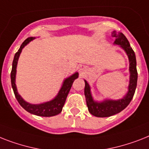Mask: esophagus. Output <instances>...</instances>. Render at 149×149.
I'll use <instances>...</instances> for the list:
<instances>
[{
  "label": "esophagus",
  "instance_id": "1",
  "mask_svg": "<svg viewBox=\"0 0 149 149\" xmlns=\"http://www.w3.org/2000/svg\"><path fill=\"white\" fill-rule=\"evenodd\" d=\"M86 69L85 66H79V72H81V73H83L84 72H86Z\"/></svg>",
  "mask_w": 149,
  "mask_h": 149
}]
</instances>
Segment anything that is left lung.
Here are the masks:
<instances>
[{
    "mask_svg": "<svg viewBox=\"0 0 149 149\" xmlns=\"http://www.w3.org/2000/svg\"><path fill=\"white\" fill-rule=\"evenodd\" d=\"M112 36L116 38L113 44L118 45L125 52L129 58V83L128 91L123 98L118 100L105 99L102 101H96L93 99L91 93V87L86 79L84 94L86 100V105L89 112L94 116L96 117H109L122 112L128 106L135 94L137 86L138 72L136 69V58L135 52L130 47L129 40H127L123 33H116L113 31Z\"/></svg>",
    "mask_w": 149,
    "mask_h": 149,
    "instance_id": "obj_1",
    "label": "left lung"
}]
</instances>
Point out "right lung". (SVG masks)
<instances>
[{"mask_svg": "<svg viewBox=\"0 0 149 149\" xmlns=\"http://www.w3.org/2000/svg\"><path fill=\"white\" fill-rule=\"evenodd\" d=\"M36 39L35 37H28L24 41V43L21 44L20 49H18L14 55L13 63H12V70L10 73V79H11V86L14 90V95L18 101L19 104L22 106L24 109L27 111L31 114L36 115L38 116H43V117H50L56 116L59 113L62 112L63 107L65 102H66V97L68 95L69 92L70 90L71 86L72 83L74 82L76 79L79 77L78 72H74L70 77H67L63 80L62 84V86L58 92L57 95L53 100L47 101V102H42L39 104H32L30 102H26L21 97V95L18 93L17 88L16 86V74H17V63L20 55L22 52V49H24V47L28 44L31 41Z\"/></svg>", "mask_w": 149, "mask_h": 149, "instance_id": "obj_1", "label": "right lung"}]
</instances>
